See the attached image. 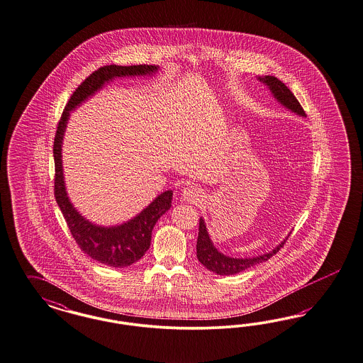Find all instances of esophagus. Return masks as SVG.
<instances>
[{"label": "esophagus", "instance_id": "34e87169", "mask_svg": "<svg viewBox=\"0 0 363 363\" xmlns=\"http://www.w3.org/2000/svg\"><path fill=\"white\" fill-rule=\"evenodd\" d=\"M181 197H182V200L190 202V203L202 202V199H203L201 189L197 188V186H186V188L182 189Z\"/></svg>", "mask_w": 363, "mask_h": 363}]
</instances>
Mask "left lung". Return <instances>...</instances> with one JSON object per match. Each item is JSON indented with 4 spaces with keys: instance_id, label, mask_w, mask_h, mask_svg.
<instances>
[{
    "instance_id": "8db88e82",
    "label": "left lung",
    "mask_w": 363,
    "mask_h": 363,
    "mask_svg": "<svg viewBox=\"0 0 363 363\" xmlns=\"http://www.w3.org/2000/svg\"><path fill=\"white\" fill-rule=\"evenodd\" d=\"M257 80L260 83H263L264 86L269 89L271 95L275 98L276 101L279 104H281L284 108H287L288 111L296 113V115L303 116V118L307 116L304 110L301 108L299 101L295 98V95L277 77L269 75L259 76ZM288 236L280 244H277L274 250L265 252L260 256L244 257V259L242 257H230V256H226L223 252H220L214 247L212 238L209 236L206 224H205V220L201 217L200 230H199V238H197V259L206 269H209L213 274L226 276L236 275L238 272H242V271L248 269L256 264L264 263L268 259H271L276 252H279V250L284 245Z\"/></svg>"
}]
</instances>
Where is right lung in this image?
<instances>
[{
    "instance_id": "obj_1",
    "label": "right lung",
    "mask_w": 363,
    "mask_h": 363,
    "mask_svg": "<svg viewBox=\"0 0 363 363\" xmlns=\"http://www.w3.org/2000/svg\"><path fill=\"white\" fill-rule=\"evenodd\" d=\"M160 71L158 65H106L77 87L64 108L62 119L57 125L53 158H55V197L63 213L67 225L76 240L80 250L88 257L99 263L125 268L137 263L150 248L151 232L157 221L172 208L173 190H164L137 216L119 225L104 226L95 224L79 212L69 200L65 188L63 170V140L71 111H75L86 100L92 98L106 84L119 77L154 76Z\"/></svg>"
}]
</instances>
